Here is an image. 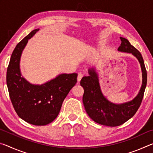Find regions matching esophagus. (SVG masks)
I'll list each match as a JSON object with an SVG mask.
<instances>
[{"label": "esophagus", "instance_id": "34e87169", "mask_svg": "<svg viewBox=\"0 0 153 153\" xmlns=\"http://www.w3.org/2000/svg\"><path fill=\"white\" fill-rule=\"evenodd\" d=\"M82 77H83V74H81V73L78 74V76H77V82H79L80 80H81V79L82 78Z\"/></svg>", "mask_w": 153, "mask_h": 153}]
</instances>
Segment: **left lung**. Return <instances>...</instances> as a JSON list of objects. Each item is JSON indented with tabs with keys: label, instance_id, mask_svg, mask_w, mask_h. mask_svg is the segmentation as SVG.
<instances>
[{
	"label": "left lung",
	"instance_id": "obj_1",
	"mask_svg": "<svg viewBox=\"0 0 153 153\" xmlns=\"http://www.w3.org/2000/svg\"><path fill=\"white\" fill-rule=\"evenodd\" d=\"M121 44L118 51L131 53L140 64L142 82L136 97L129 101L116 104L108 100L100 89L98 74L95 67L88 69V76H84L80 85L84 90L83 103L89 117L100 125L115 127L126 122L135 115L140 106L147 82V73L140 53L125 38L120 37Z\"/></svg>",
	"mask_w": 153,
	"mask_h": 153
}]
</instances>
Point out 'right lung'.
I'll list each match as a JSON object with an SVG mask.
<instances>
[{"instance_id":"1","label":"right lung","mask_w":153,"mask_h":153,"mask_svg":"<svg viewBox=\"0 0 153 153\" xmlns=\"http://www.w3.org/2000/svg\"><path fill=\"white\" fill-rule=\"evenodd\" d=\"M39 31L31 32L17 45L7 71V85L13 106L18 116L35 126H45L57 117L62 104L76 85L77 74H61L42 84H33L22 76L20 59L28 40Z\"/></svg>"}]
</instances>
